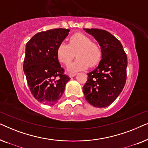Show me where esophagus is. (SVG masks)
Here are the masks:
<instances>
[{
  "label": "esophagus",
  "instance_id": "esophagus-1",
  "mask_svg": "<svg viewBox=\"0 0 148 148\" xmlns=\"http://www.w3.org/2000/svg\"><path fill=\"white\" fill-rule=\"evenodd\" d=\"M77 75V73H69V76L70 77H73Z\"/></svg>",
  "mask_w": 148,
  "mask_h": 148
}]
</instances>
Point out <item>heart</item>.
Returning <instances> with one entry per match:
<instances>
[{"mask_svg":"<svg viewBox=\"0 0 148 148\" xmlns=\"http://www.w3.org/2000/svg\"><path fill=\"white\" fill-rule=\"evenodd\" d=\"M75 54L77 59L69 68L72 71L86 69L89 65L91 67L96 66L102 58L100 46L81 33L73 34L69 39L68 44L61 43L57 48L58 59L66 66L69 65Z\"/></svg>","mask_w":148,"mask_h":148,"instance_id":"b5f03b06","label":"heart"}]
</instances>
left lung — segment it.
I'll use <instances>...</instances> for the list:
<instances>
[{
    "label": "left lung",
    "mask_w": 148,
    "mask_h": 148,
    "mask_svg": "<svg viewBox=\"0 0 148 148\" xmlns=\"http://www.w3.org/2000/svg\"><path fill=\"white\" fill-rule=\"evenodd\" d=\"M94 36L102 50V60L83 87L85 98L91 105L105 108L112 104L124 88L127 79V56L122 44L108 32L84 29Z\"/></svg>",
    "instance_id": "8db88e82"
}]
</instances>
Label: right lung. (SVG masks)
Returning <instances> with one entry per match:
<instances>
[{
  "mask_svg": "<svg viewBox=\"0 0 148 148\" xmlns=\"http://www.w3.org/2000/svg\"><path fill=\"white\" fill-rule=\"evenodd\" d=\"M69 29H53L34 35L25 46L23 71L31 93L38 102L54 105L70 79L57 57V48Z\"/></svg>",
  "mask_w": 148,
  "mask_h": 148,
  "instance_id": "obj_1",
  "label": "right lung"
}]
</instances>
